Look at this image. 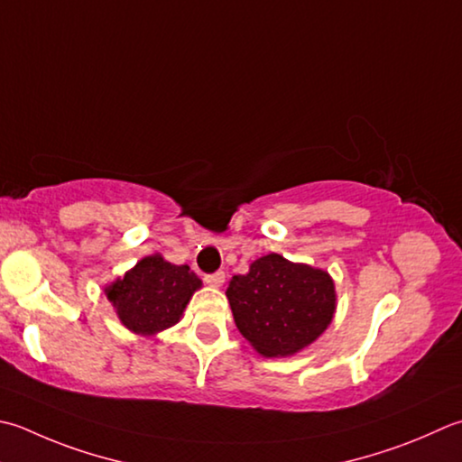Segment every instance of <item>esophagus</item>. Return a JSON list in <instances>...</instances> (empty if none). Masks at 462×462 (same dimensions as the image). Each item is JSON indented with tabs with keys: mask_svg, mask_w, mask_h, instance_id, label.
I'll use <instances>...</instances> for the list:
<instances>
[{
	"mask_svg": "<svg viewBox=\"0 0 462 462\" xmlns=\"http://www.w3.org/2000/svg\"><path fill=\"white\" fill-rule=\"evenodd\" d=\"M224 278H226V274H224V273H214V274H208V276H204V282H206V284H210V286H214V288H220V286L224 284Z\"/></svg>",
	"mask_w": 462,
	"mask_h": 462,
	"instance_id": "obj_1",
	"label": "esophagus"
}]
</instances>
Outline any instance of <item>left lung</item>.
Masks as SVG:
<instances>
[{"label": "left lung", "instance_id": "obj_1", "mask_svg": "<svg viewBox=\"0 0 462 462\" xmlns=\"http://www.w3.org/2000/svg\"><path fill=\"white\" fill-rule=\"evenodd\" d=\"M226 296L242 337L268 358L312 345L337 310L328 273L280 254L262 256L246 274L232 276Z\"/></svg>", "mask_w": 462, "mask_h": 462}]
</instances>
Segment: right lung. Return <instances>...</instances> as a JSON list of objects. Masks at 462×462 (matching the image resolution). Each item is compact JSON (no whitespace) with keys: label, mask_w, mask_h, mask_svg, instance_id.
Listing matches in <instances>:
<instances>
[{"label":"right lung","mask_w":462,"mask_h":462,"mask_svg":"<svg viewBox=\"0 0 462 462\" xmlns=\"http://www.w3.org/2000/svg\"><path fill=\"white\" fill-rule=\"evenodd\" d=\"M200 286L202 280L189 266H176L152 254L106 286V296L125 328L152 337L182 319L186 304Z\"/></svg>","instance_id":"obj_1"}]
</instances>
